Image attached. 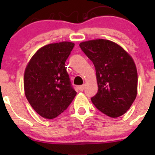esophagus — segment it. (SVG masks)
Returning a JSON list of instances; mask_svg holds the SVG:
<instances>
[{
  "label": "esophagus",
  "instance_id": "obj_1",
  "mask_svg": "<svg viewBox=\"0 0 155 155\" xmlns=\"http://www.w3.org/2000/svg\"><path fill=\"white\" fill-rule=\"evenodd\" d=\"M84 85H80V86L78 87V89H79V90H80V91H83L84 89Z\"/></svg>",
  "mask_w": 155,
  "mask_h": 155
}]
</instances>
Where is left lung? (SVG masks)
Wrapping results in <instances>:
<instances>
[{"label": "left lung", "mask_w": 155, "mask_h": 155, "mask_svg": "<svg viewBox=\"0 0 155 155\" xmlns=\"http://www.w3.org/2000/svg\"><path fill=\"white\" fill-rule=\"evenodd\" d=\"M81 49L94 64L98 90L91 101L99 111L115 118L130 108L137 95L134 61L118 44L105 39L82 42Z\"/></svg>", "instance_id": "8db88e82"}]
</instances>
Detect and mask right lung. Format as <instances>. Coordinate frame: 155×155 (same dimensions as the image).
I'll use <instances>...</instances> for the list:
<instances>
[{
  "instance_id": "obj_1",
  "label": "right lung",
  "mask_w": 155,
  "mask_h": 155,
  "mask_svg": "<svg viewBox=\"0 0 155 155\" xmlns=\"http://www.w3.org/2000/svg\"><path fill=\"white\" fill-rule=\"evenodd\" d=\"M74 47L68 41L48 44L39 49L27 65L25 93L33 109L44 118L59 116L76 95L65 67Z\"/></svg>"
}]
</instances>
